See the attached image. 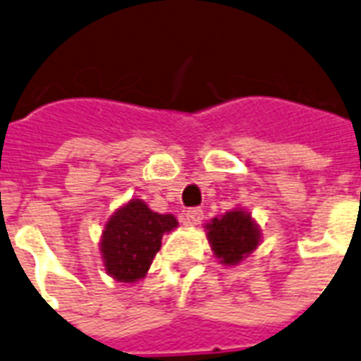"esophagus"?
I'll use <instances>...</instances> for the list:
<instances>
[{"instance_id":"esophagus-1","label":"esophagus","mask_w":361,"mask_h":361,"mask_svg":"<svg viewBox=\"0 0 361 361\" xmlns=\"http://www.w3.org/2000/svg\"><path fill=\"white\" fill-rule=\"evenodd\" d=\"M185 221L189 222V224H192V226L200 224V222L204 221V211H202L200 207H190V209L185 211Z\"/></svg>"}]
</instances>
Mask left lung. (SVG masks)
<instances>
[{"mask_svg":"<svg viewBox=\"0 0 361 361\" xmlns=\"http://www.w3.org/2000/svg\"><path fill=\"white\" fill-rule=\"evenodd\" d=\"M207 241L215 257L224 265H237L256 250L262 233L248 211L233 209L206 224Z\"/></svg>","mask_w":361,"mask_h":361,"instance_id":"1","label":"left lung"}]
</instances>
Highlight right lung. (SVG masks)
<instances>
[{"label": "right lung", "instance_id": "right-lung-1", "mask_svg": "<svg viewBox=\"0 0 361 361\" xmlns=\"http://www.w3.org/2000/svg\"><path fill=\"white\" fill-rule=\"evenodd\" d=\"M178 228L174 215L155 213L139 198L118 207L102 231L104 267L116 282L133 283L146 276L165 233Z\"/></svg>", "mask_w": 361, "mask_h": 361}]
</instances>
